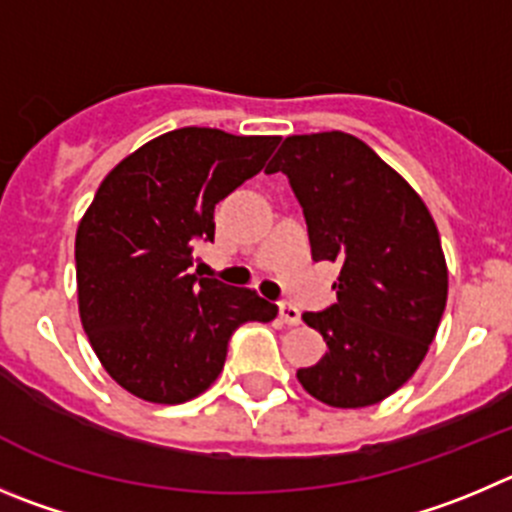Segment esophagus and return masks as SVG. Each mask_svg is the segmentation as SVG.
<instances>
[{"label":"esophagus","instance_id":"esophagus-1","mask_svg":"<svg viewBox=\"0 0 512 512\" xmlns=\"http://www.w3.org/2000/svg\"><path fill=\"white\" fill-rule=\"evenodd\" d=\"M280 321L288 323V326H298V323H300V310L295 308V305L283 303V305H280Z\"/></svg>","mask_w":512,"mask_h":512}]
</instances>
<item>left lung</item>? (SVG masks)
Listing matches in <instances>:
<instances>
[{
  "instance_id": "left-lung-1",
  "label": "left lung",
  "mask_w": 512,
  "mask_h": 512,
  "mask_svg": "<svg viewBox=\"0 0 512 512\" xmlns=\"http://www.w3.org/2000/svg\"><path fill=\"white\" fill-rule=\"evenodd\" d=\"M265 171L288 174L313 260L341 265L338 303L303 313L328 351L298 381L328 407L379 404L412 379L442 321L437 224L407 179L351 133L288 136Z\"/></svg>"
}]
</instances>
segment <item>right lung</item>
Returning a JSON list of instances; mask_svg holds the SVG:
<instances>
[{
    "mask_svg": "<svg viewBox=\"0 0 512 512\" xmlns=\"http://www.w3.org/2000/svg\"><path fill=\"white\" fill-rule=\"evenodd\" d=\"M280 136L186 126L143 143L100 181L75 234L78 310L113 381L154 404H181L217 381L227 341L278 305L250 288L189 275L214 240V204L260 174Z\"/></svg>",
    "mask_w": 512,
    "mask_h": 512,
    "instance_id": "right-lung-1",
    "label": "right lung"
}]
</instances>
